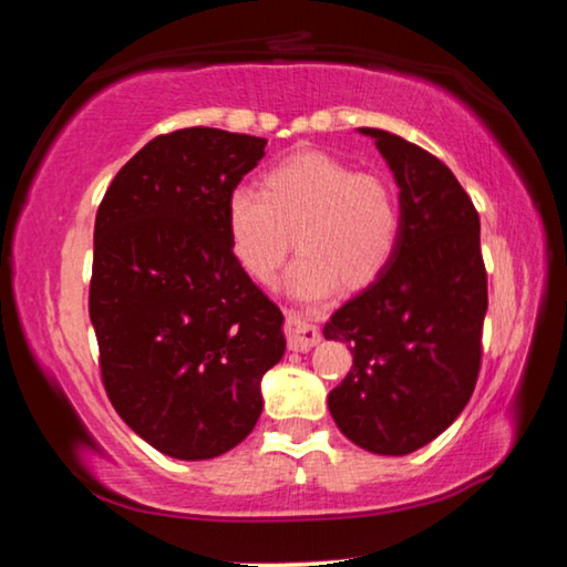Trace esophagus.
Segmentation results:
<instances>
[{
    "label": "esophagus",
    "mask_w": 567,
    "mask_h": 567,
    "mask_svg": "<svg viewBox=\"0 0 567 567\" xmlns=\"http://www.w3.org/2000/svg\"><path fill=\"white\" fill-rule=\"evenodd\" d=\"M285 332H287V344H290V350L295 352L312 350L315 344L322 340V332L318 324H312L300 312H287Z\"/></svg>",
    "instance_id": "esophagus-1"
}]
</instances>
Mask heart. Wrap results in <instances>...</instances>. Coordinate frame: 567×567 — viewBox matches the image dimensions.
<instances>
[{
    "instance_id": "1",
    "label": "heart",
    "mask_w": 567,
    "mask_h": 567,
    "mask_svg": "<svg viewBox=\"0 0 567 567\" xmlns=\"http://www.w3.org/2000/svg\"><path fill=\"white\" fill-rule=\"evenodd\" d=\"M225 229L235 262L260 285L275 280L295 235L300 255L285 290L315 302L340 285L362 290L375 282L395 257L402 215L390 182L307 150L267 169L260 192H229Z\"/></svg>"
}]
</instances>
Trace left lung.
Returning a JSON list of instances; mask_svg holds the SVG:
<instances>
[{
    "mask_svg": "<svg viewBox=\"0 0 567 567\" xmlns=\"http://www.w3.org/2000/svg\"><path fill=\"white\" fill-rule=\"evenodd\" d=\"M358 132L395 177L402 233L388 270L324 324V340L352 352L328 408L354 445L408 455L453 425L475 390L487 312L480 217L430 152L385 130Z\"/></svg>",
    "mask_w": 567,
    "mask_h": 567,
    "instance_id": "1",
    "label": "left lung"
}]
</instances>
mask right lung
I'll return each instance as SVG.
<instances>
[{
	"instance_id": "1",
	"label": "right lung",
	"mask_w": 567,
	"mask_h": 567,
	"mask_svg": "<svg viewBox=\"0 0 567 567\" xmlns=\"http://www.w3.org/2000/svg\"><path fill=\"white\" fill-rule=\"evenodd\" d=\"M267 140L189 127L147 142L94 219L90 320L104 390L159 453L209 460L252 433L282 312L229 252L225 203Z\"/></svg>"
}]
</instances>
